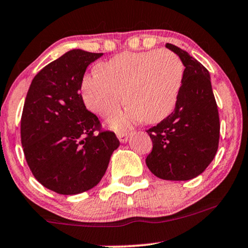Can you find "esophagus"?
I'll return each instance as SVG.
<instances>
[{
	"label": "esophagus",
	"mask_w": 248,
	"mask_h": 248,
	"mask_svg": "<svg viewBox=\"0 0 248 248\" xmlns=\"http://www.w3.org/2000/svg\"><path fill=\"white\" fill-rule=\"evenodd\" d=\"M129 137H130V133L127 132H118L117 133V138L119 139V141L121 142H127V140H129Z\"/></svg>",
	"instance_id": "obj_1"
}]
</instances>
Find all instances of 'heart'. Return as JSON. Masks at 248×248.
<instances>
[{
    "instance_id": "b5f03b06",
    "label": "heart",
    "mask_w": 248,
    "mask_h": 248,
    "mask_svg": "<svg viewBox=\"0 0 248 248\" xmlns=\"http://www.w3.org/2000/svg\"><path fill=\"white\" fill-rule=\"evenodd\" d=\"M183 66L174 52L152 49L123 52L98 65L81 82L84 104L101 117H109L123 103L129 107L110 118L115 130L136 122L158 123L175 107L182 86Z\"/></svg>"
}]
</instances>
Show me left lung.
I'll use <instances>...</instances> for the list:
<instances>
[{
  "label": "left lung",
  "instance_id": "left-lung-1",
  "mask_svg": "<svg viewBox=\"0 0 248 248\" xmlns=\"http://www.w3.org/2000/svg\"><path fill=\"white\" fill-rule=\"evenodd\" d=\"M166 47L179 55L185 72L175 109L148 129L153 142L146 165L155 176L187 181L211 164L219 142V116L208 69L173 44Z\"/></svg>",
  "mask_w": 248,
  "mask_h": 248
}]
</instances>
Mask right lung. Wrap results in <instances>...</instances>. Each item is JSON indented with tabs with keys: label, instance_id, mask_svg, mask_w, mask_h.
Listing matches in <instances>:
<instances>
[{
	"label": "right lung",
	"instance_id": "right-lung-1",
	"mask_svg": "<svg viewBox=\"0 0 248 248\" xmlns=\"http://www.w3.org/2000/svg\"><path fill=\"white\" fill-rule=\"evenodd\" d=\"M102 55L66 52L38 73L26 94L20 121L26 162L38 182L58 194L94 188L119 146L115 133L100 131V121L78 94L87 67Z\"/></svg>",
	"mask_w": 248,
	"mask_h": 248
}]
</instances>
